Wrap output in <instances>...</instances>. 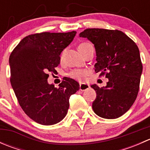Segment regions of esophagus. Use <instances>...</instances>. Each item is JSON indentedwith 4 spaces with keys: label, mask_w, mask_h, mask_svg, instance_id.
I'll return each mask as SVG.
<instances>
[{
    "label": "esophagus",
    "mask_w": 150,
    "mask_h": 150,
    "mask_svg": "<svg viewBox=\"0 0 150 150\" xmlns=\"http://www.w3.org/2000/svg\"><path fill=\"white\" fill-rule=\"evenodd\" d=\"M89 88V86L86 83H80V90L83 91L86 90Z\"/></svg>",
    "instance_id": "34e87169"
}]
</instances>
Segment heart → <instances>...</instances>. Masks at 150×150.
<instances>
[{
    "instance_id": "obj_1",
    "label": "heart",
    "mask_w": 150,
    "mask_h": 150,
    "mask_svg": "<svg viewBox=\"0 0 150 150\" xmlns=\"http://www.w3.org/2000/svg\"><path fill=\"white\" fill-rule=\"evenodd\" d=\"M92 45L88 43H81V44L78 46V50L80 51V52L82 54H83L85 51L89 48V47L91 46ZM64 51H62L61 54V57H60V59H62L63 56H64ZM89 72L86 69H74V70L71 71L69 73V75L73 79L77 80V81H82L83 80L86 79V78L87 77V75H88Z\"/></svg>"
}]
</instances>
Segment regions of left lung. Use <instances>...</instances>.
<instances>
[{"label":"left lung","mask_w":150,"mask_h":150,"mask_svg":"<svg viewBox=\"0 0 150 150\" xmlns=\"http://www.w3.org/2000/svg\"><path fill=\"white\" fill-rule=\"evenodd\" d=\"M80 37L94 44L95 72L109 79L105 87L91 86L96 93L92 108L99 117L117 118L131 108L139 90L143 67L138 46L117 30L89 28L80 33Z\"/></svg>","instance_id":"8db88e82"}]
</instances>
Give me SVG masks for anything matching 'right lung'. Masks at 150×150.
Masks as SVG:
<instances>
[{
    "label": "right lung",
    "instance_id": "add662e5",
    "mask_svg": "<svg viewBox=\"0 0 150 150\" xmlns=\"http://www.w3.org/2000/svg\"><path fill=\"white\" fill-rule=\"evenodd\" d=\"M76 32L29 35L13 50L9 57L10 82L19 105L35 122L51 125L64 119L70 96L79 84L65 78L55 88L48 83V72H54L60 54L69 46Z\"/></svg>",
    "mask_w": 150,
    "mask_h": 150
}]
</instances>
